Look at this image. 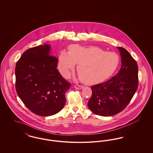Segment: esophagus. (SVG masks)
Masks as SVG:
<instances>
[{"instance_id":"1","label":"esophagus","mask_w":153,"mask_h":153,"mask_svg":"<svg viewBox=\"0 0 153 153\" xmlns=\"http://www.w3.org/2000/svg\"><path fill=\"white\" fill-rule=\"evenodd\" d=\"M74 88L77 89H82L83 88V87L81 85H74Z\"/></svg>"}]
</instances>
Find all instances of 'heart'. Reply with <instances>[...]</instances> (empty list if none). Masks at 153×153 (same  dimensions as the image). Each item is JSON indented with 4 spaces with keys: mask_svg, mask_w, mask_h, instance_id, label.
<instances>
[{
    "mask_svg": "<svg viewBox=\"0 0 153 153\" xmlns=\"http://www.w3.org/2000/svg\"><path fill=\"white\" fill-rule=\"evenodd\" d=\"M117 54L104 51L99 46L72 45L69 52L62 51L58 57V68L65 77L70 76L76 64L81 80L88 85L96 84L109 77L119 65Z\"/></svg>",
    "mask_w": 153,
    "mask_h": 153,
    "instance_id": "obj_1",
    "label": "heart"
}]
</instances>
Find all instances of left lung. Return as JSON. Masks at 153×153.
<instances>
[{
	"instance_id": "1",
	"label": "left lung",
	"mask_w": 153,
	"mask_h": 153,
	"mask_svg": "<svg viewBox=\"0 0 153 153\" xmlns=\"http://www.w3.org/2000/svg\"><path fill=\"white\" fill-rule=\"evenodd\" d=\"M120 51L122 66L117 75L104 82L91 87L92 94L88 106L96 115H115L131 101L138 86V67L136 61L123 48Z\"/></svg>"
}]
</instances>
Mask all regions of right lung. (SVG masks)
Instances as JSON below:
<instances>
[{"label":"right lung","mask_w":153,"mask_h":153,"mask_svg":"<svg viewBox=\"0 0 153 153\" xmlns=\"http://www.w3.org/2000/svg\"><path fill=\"white\" fill-rule=\"evenodd\" d=\"M48 44L26 51L15 66V87L23 102L34 114H56L64 107L71 84L60 74L58 59L51 56Z\"/></svg>","instance_id":"add662e5"}]
</instances>
